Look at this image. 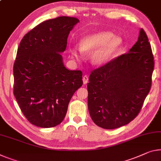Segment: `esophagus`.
Listing matches in <instances>:
<instances>
[{
	"mask_svg": "<svg viewBox=\"0 0 161 161\" xmlns=\"http://www.w3.org/2000/svg\"><path fill=\"white\" fill-rule=\"evenodd\" d=\"M82 80H83L84 85H86V84L87 83L88 81H89V76L87 75H84L83 78H82Z\"/></svg>",
	"mask_w": 161,
	"mask_h": 161,
	"instance_id": "esophagus-1",
	"label": "esophagus"
}]
</instances>
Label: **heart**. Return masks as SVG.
<instances>
[{
	"label": "heart",
	"mask_w": 161,
	"mask_h": 161,
	"mask_svg": "<svg viewBox=\"0 0 161 161\" xmlns=\"http://www.w3.org/2000/svg\"><path fill=\"white\" fill-rule=\"evenodd\" d=\"M122 44V39L111 32L102 31L83 38L80 48H71V53L76 59L82 58V53H91L92 61L95 64H102L113 55Z\"/></svg>",
	"instance_id": "1"
}]
</instances>
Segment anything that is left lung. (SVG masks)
Segmentation results:
<instances>
[{
    "label": "left lung",
    "mask_w": 161,
    "mask_h": 161,
    "mask_svg": "<svg viewBox=\"0 0 161 161\" xmlns=\"http://www.w3.org/2000/svg\"><path fill=\"white\" fill-rule=\"evenodd\" d=\"M153 69L151 47L141 29L128 52L92 71L88 108L94 123L112 130L136 118L151 87Z\"/></svg>",
    "instance_id": "8db88e82"
}]
</instances>
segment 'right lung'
<instances>
[{
  "label": "right lung",
  "mask_w": 161,
  "mask_h": 161,
  "mask_svg": "<svg viewBox=\"0 0 161 161\" xmlns=\"http://www.w3.org/2000/svg\"><path fill=\"white\" fill-rule=\"evenodd\" d=\"M79 21L60 16L41 23L24 36L18 48L14 94L23 114L36 126L59 125L71 97L82 85V72L67 69L61 54Z\"/></svg>",
  "instance_id": "obj_1"
}]
</instances>
